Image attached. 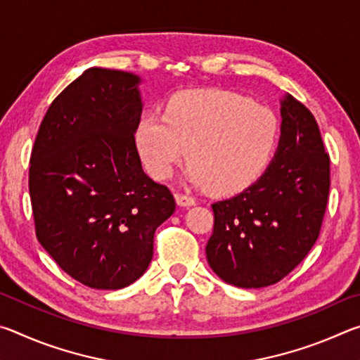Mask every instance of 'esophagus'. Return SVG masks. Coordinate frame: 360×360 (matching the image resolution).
I'll list each match as a JSON object with an SVG mask.
<instances>
[{
	"instance_id": "esophagus-1",
	"label": "esophagus",
	"mask_w": 360,
	"mask_h": 360,
	"mask_svg": "<svg viewBox=\"0 0 360 360\" xmlns=\"http://www.w3.org/2000/svg\"><path fill=\"white\" fill-rule=\"evenodd\" d=\"M174 198H176V203H178L179 206H186V208L195 205V198L188 197V195H184V193H176Z\"/></svg>"
}]
</instances>
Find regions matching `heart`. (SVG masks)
I'll return each instance as SVG.
<instances>
[{
	"label": "heart",
	"mask_w": 360,
	"mask_h": 360,
	"mask_svg": "<svg viewBox=\"0 0 360 360\" xmlns=\"http://www.w3.org/2000/svg\"><path fill=\"white\" fill-rule=\"evenodd\" d=\"M279 122L270 108L227 90L174 94L163 115L148 114L136 127L144 167L167 179L187 157V176L214 193H236L257 181L275 152Z\"/></svg>",
	"instance_id": "1"
}]
</instances>
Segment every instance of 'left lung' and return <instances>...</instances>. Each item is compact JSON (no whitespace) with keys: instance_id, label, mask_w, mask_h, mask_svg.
<instances>
[{"instance_id":"left-lung-1","label":"left lung","mask_w":360,"mask_h":360,"mask_svg":"<svg viewBox=\"0 0 360 360\" xmlns=\"http://www.w3.org/2000/svg\"><path fill=\"white\" fill-rule=\"evenodd\" d=\"M276 155L246 191L212 203L206 259L225 283L243 289L276 284L318 240L330 191V157L309 109L285 95Z\"/></svg>"}]
</instances>
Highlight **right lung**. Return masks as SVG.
<instances>
[{
	"mask_svg": "<svg viewBox=\"0 0 360 360\" xmlns=\"http://www.w3.org/2000/svg\"><path fill=\"white\" fill-rule=\"evenodd\" d=\"M138 84L130 72L84 71L49 106L30 158L38 241L94 289L135 283L154 255L157 227L176 208L139 160Z\"/></svg>",
	"mask_w": 360,
	"mask_h": 360,
	"instance_id": "right-lung-1",
	"label": "right lung"
}]
</instances>
